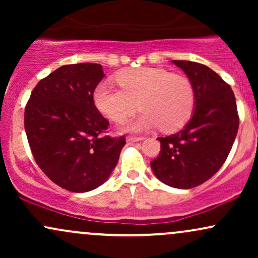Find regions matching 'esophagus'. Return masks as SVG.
<instances>
[{
  "instance_id": "1",
  "label": "esophagus",
  "mask_w": 258,
  "mask_h": 258,
  "mask_svg": "<svg viewBox=\"0 0 258 258\" xmlns=\"http://www.w3.org/2000/svg\"><path fill=\"white\" fill-rule=\"evenodd\" d=\"M127 141H128V142H139V141H143V137H133V136H128V137H127Z\"/></svg>"
}]
</instances>
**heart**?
<instances>
[{
	"instance_id": "obj_1",
	"label": "heart",
	"mask_w": 258,
	"mask_h": 258,
	"mask_svg": "<svg viewBox=\"0 0 258 258\" xmlns=\"http://www.w3.org/2000/svg\"><path fill=\"white\" fill-rule=\"evenodd\" d=\"M119 87L100 82L93 91L96 108L114 122H121L142 108L141 114L127 125L136 132L160 127L164 132L182 128L193 114L195 92L185 76L160 68H135L117 73ZM139 104H137V102Z\"/></svg>"
}]
</instances>
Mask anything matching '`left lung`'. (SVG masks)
<instances>
[{
    "mask_svg": "<svg viewBox=\"0 0 258 258\" xmlns=\"http://www.w3.org/2000/svg\"><path fill=\"white\" fill-rule=\"evenodd\" d=\"M195 92L191 119L174 135L158 138V158L150 162L156 178L178 189H190L211 178L230 153L239 128L236 102L230 86L206 65L172 60Z\"/></svg>",
    "mask_w": 258,
    "mask_h": 258,
    "instance_id": "1",
    "label": "left lung"
}]
</instances>
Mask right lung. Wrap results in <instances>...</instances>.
<instances>
[{
	"label": "right lung",
	"instance_id": "add662e5",
	"mask_svg": "<svg viewBox=\"0 0 258 258\" xmlns=\"http://www.w3.org/2000/svg\"><path fill=\"white\" fill-rule=\"evenodd\" d=\"M102 65H63L41 80L25 106L24 126L38 167L74 193L102 185L119 161L125 137H100L109 121L93 103Z\"/></svg>",
	"mask_w": 258,
	"mask_h": 258
}]
</instances>
